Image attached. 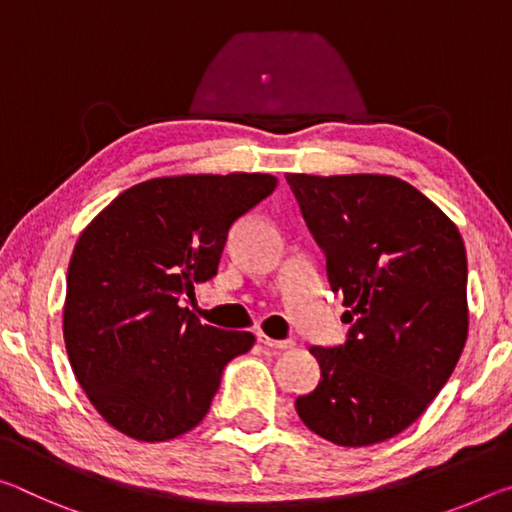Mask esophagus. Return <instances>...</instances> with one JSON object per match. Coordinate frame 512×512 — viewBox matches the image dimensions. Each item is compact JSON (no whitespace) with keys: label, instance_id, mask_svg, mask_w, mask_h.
<instances>
[{"label":"esophagus","instance_id":"1","mask_svg":"<svg viewBox=\"0 0 512 512\" xmlns=\"http://www.w3.org/2000/svg\"><path fill=\"white\" fill-rule=\"evenodd\" d=\"M257 339H259V344L266 346V348H273V351H285V348L294 346L291 339H271V337H266L264 332H257Z\"/></svg>","mask_w":512,"mask_h":512}]
</instances>
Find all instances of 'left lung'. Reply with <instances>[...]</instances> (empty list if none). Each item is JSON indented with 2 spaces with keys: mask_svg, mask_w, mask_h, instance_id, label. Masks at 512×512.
Wrapping results in <instances>:
<instances>
[{
  "mask_svg": "<svg viewBox=\"0 0 512 512\" xmlns=\"http://www.w3.org/2000/svg\"><path fill=\"white\" fill-rule=\"evenodd\" d=\"M287 182L351 323L346 344L310 348L321 380L296 412L339 446L385 442L440 394L465 348V243L399 177L287 173Z\"/></svg>",
  "mask_w": 512,
  "mask_h": 512,
  "instance_id": "left-lung-1",
  "label": "left lung"
}]
</instances>
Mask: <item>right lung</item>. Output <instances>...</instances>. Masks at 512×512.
Instances as JSON below:
<instances>
[{"mask_svg":"<svg viewBox=\"0 0 512 512\" xmlns=\"http://www.w3.org/2000/svg\"><path fill=\"white\" fill-rule=\"evenodd\" d=\"M266 173L154 177L120 193L72 250L63 339L109 426L166 442L198 426L253 332L218 330L180 298L214 278L232 223L271 196Z\"/></svg>","mask_w":512,"mask_h":512,"instance_id":"obj_1","label":"right lung"}]
</instances>
